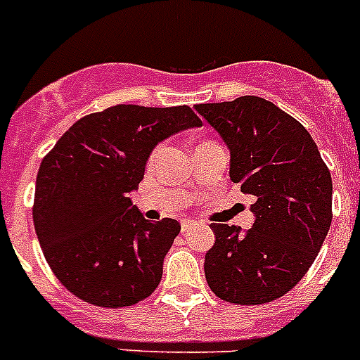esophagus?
<instances>
[{
	"mask_svg": "<svg viewBox=\"0 0 360 360\" xmlns=\"http://www.w3.org/2000/svg\"><path fill=\"white\" fill-rule=\"evenodd\" d=\"M200 226V221H195V220H185L183 224H181V231L183 233H188L190 229H194V227Z\"/></svg>",
	"mask_w": 360,
	"mask_h": 360,
	"instance_id": "esophagus-1",
	"label": "esophagus"
}]
</instances>
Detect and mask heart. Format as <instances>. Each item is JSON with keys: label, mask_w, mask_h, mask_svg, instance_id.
I'll return each instance as SVG.
<instances>
[{"label": "heart", "mask_w": 360, "mask_h": 360, "mask_svg": "<svg viewBox=\"0 0 360 360\" xmlns=\"http://www.w3.org/2000/svg\"><path fill=\"white\" fill-rule=\"evenodd\" d=\"M160 153H162V146H159V148H155V151L151 153V162H155V160L159 159Z\"/></svg>", "instance_id": "heart-1"}]
</instances>
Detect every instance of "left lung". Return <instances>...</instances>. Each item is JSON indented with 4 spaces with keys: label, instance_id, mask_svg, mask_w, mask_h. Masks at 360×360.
I'll return each mask as SVG.
<instances>
[{
    "label": "left lung",
    "instance_id": "8db88e82",
    "mask_svg": "<svg viewBox=\"0 0 360 360\" xmlns=\"http://www.w3.org/2000/svg\"><path fill=\"white\" fill-rule=\"evenodd\" d=\"M198 114L229 148V177L255 195L251 229L210 224V290L235 305H261L302 281L331 226L333 181L316 142L290 114L257 96L201 103Z\"/></svg>",
    "mask_w": 360,
    "mask_h": 360
}]
</instances>
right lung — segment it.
Segmentation results:
<instances>
[{
    "instance_id": "add662e5",
    "label": "right lung",
    "mask_w": 360,
    "mask_h": 360,
    "mask_svg": "<svg viewBox=\"0 0 360 360\" xmlns=\"http://www.w3.org/2000/svg\"><path fill=\"white\" fill-rule=\"evenodd\" d=\"M201 120L186 105H116L77 120L44 157L33 221L49 268L74 296L129 307L159 286L177 220H146L131 192L159 142Z\"/></svg>"
}]
</instances>
